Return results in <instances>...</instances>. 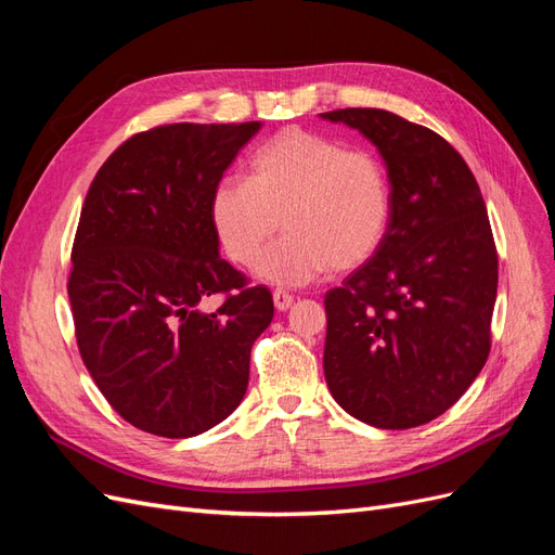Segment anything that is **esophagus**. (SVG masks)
I'll list each match as a JSON object with an SVG mask.
<instances>
[{
  "label": "esophagus",
  "mask_w": 555,
  "mask_h": 555,
  "mask_svg": "<svg viewBox=\"0 0 555 555\" xmlns=\"http://www.w3.org/2000/svg\"><path fill=\"white\" fill-rule=\"evenodd\" d=\"M273 304H275V308H278L280 312H284V310L292 308L294 296H292L289 292H284V289H275V292H273Z\"/></svg>",
  "instance_id": "obj_1"
}]
</instances>
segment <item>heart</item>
Masks as SVG:
<instances>
[{
  "mask_svg": "<svg viewBox=\"0 0 555 555\" xmlns=\"http://www.w3.org/2000/svg\"><path fill=\"white\" fill-rule=\"evenodd\" d=\"M247 166V180L224 178L210 196V222L231 261L255 266L280 219L288 236L257 266L268 282L308 284L328 268L347 273L375 257L391 217L379 157L289 127Z\"/></svg>",
  "mask_w": 555,
  "mask_h": 555,
  "instance_id": "obj_1",
  "label": "heart"
}]
</instances>
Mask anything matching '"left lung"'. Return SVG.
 Returning <instances> with one entry per match:
<instances>
[{
    "instance_id": "left-lung-1",
    "label": "left lung",
    "mask_w": 555,
    "mask_h": 555,
    "mask_svg": "<svg viewBox=\"0 0 555 555\" xmlns=\"http://www.w3.org/2000/svg\"><path fill=\"white\" fill-rule=\"evenodd\" d=\"M322 117L361 131L391 184L375 257L324 298L328 391L375 428L428 424L467 391L491 351L498 251L479 184L428 127L379 108Z\"/></svg>"
}]
</instances>
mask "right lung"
<instances>
[{
    "mask_svg": "<svg viewBox=\"0 0 555 555\" xmlns=\"http://www.w3.org/2000/svg\"><path fill=\"white\" fill-rule=\"evenodd\" d=\"M259 129L178 122L137 133L82 204L66 287L78 349L111 408L145 433L194 438L247 391L273 296L220 257L210 196ZM215 293L225 300L208 313L199 306Z\"/></svg>",
    "mask_w": 555,
    "mask_h": 555,
    "instance_id": "right-lung-1",
    "label": "right lung"
}]
</instances>
